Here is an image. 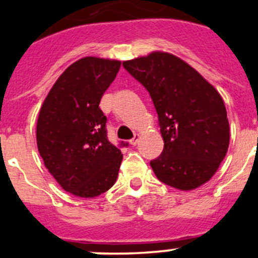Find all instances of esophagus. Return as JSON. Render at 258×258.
<instances>
[{
	"mask_svg": "<svg viewBox=\"0 0 258 258\" xmlns=\"http://www.w3.org/2000/svg\"><path fill=\"white\" fill-rule=\"evenodd\" d=\"M138 141H140V134H134V137L131 140V145L136 146L138 143Z\"/></svg>",
	"mask_w": 258,
	"mask_h": 258,
	"instance_id": "obj_1",
	"label": "esophagus"
}]
</instances>
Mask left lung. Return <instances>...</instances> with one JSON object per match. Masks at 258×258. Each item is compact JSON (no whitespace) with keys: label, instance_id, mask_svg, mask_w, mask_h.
I'll use <instances>...</instances> for the list:
<instances>
[{"label":"left lung","instance_id":"8db88e82","mask_svg":"<svg viewBox=\"0 0 258 258\" xmlns=\"http://www.w3.org/2000/svg\"><path fill=\"white\" fill-rule=\"evenodd\" d=\"M150 93L164 150L151 160L163 183L194 190L213 177L226 156L230 127L220 93L198 71L169 52L155 51L122 63Z\"/></svg>","mask_w":258,"mask_h":258}]
</instances>
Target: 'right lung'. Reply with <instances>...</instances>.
Wrapping results in <instances>:
<instances>
[{"instance_id": "right-lung-1", "label": "right lung", "mask_w": 258, "mask_h": 258, "mask_svg": "<svg viewBox=\"0 0 258 258\" xmlns=\"http://www.w3.org/2000/svg\"><path fill=\"white\" fill-rule=\"evenodd\" d=\"M121 61L85 56L59 76L38 113L37 147L63 190L95 198L112 187L122 154L107 138L99 103Z\"/></svg>"}]
</instances>
